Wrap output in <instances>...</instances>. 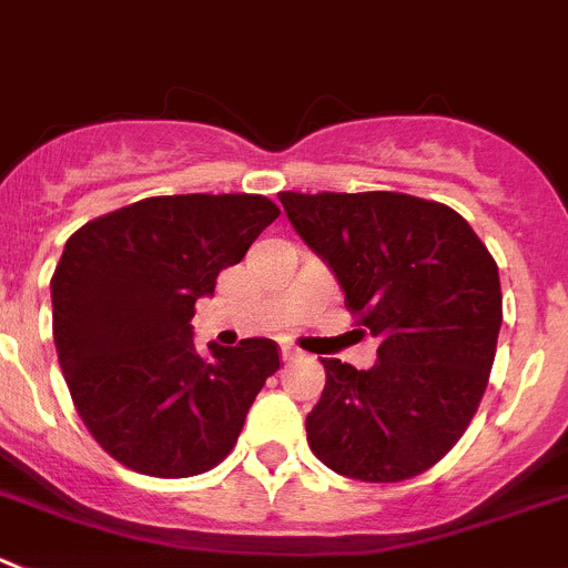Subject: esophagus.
Listing matches in <instances>:
<instances>
[{"instance_id":"obj_1","label":"esophagus","mask_w":568,"mask_h":568,"mask_svg":"<svg viewBox=\"0 0 568 568\" xmlns=\"http://www.w3.org/2000/svg\"><path fill=\"white\" fill-rule=\"evenodd\" d=\"M280 356H283V362H296V358H302V353L296 347H283L280 349Z\"/></svg>"}]
</instances>
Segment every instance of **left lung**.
Here are the masks:
<instances>
[{"label": "left lung", "mask_w": 568, "mask_h": 568, "mask_svg": "<svg viewBox=\"0 0 568 568\" xmlns=\"http://www.w3.org/2000/svg\"><path fill=\"white\" fill-rule=\"evenodd\" d=\"M280 201L336 274L349 314L381 338L369 369L322 358L311 452L349 479H412L452 452L485 395L501 327L496 260L437 201L386 190Z\"/></svg>", "instance_id": "obj_1"}]
</instances>
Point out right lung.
Returning a JSON list of instances; mask_svg holds the SVG:
<instances>
[{"label":"right lung","mask_w":568,"mask_h":568,"mask_svg":"<svg viewBox=\"0 0 568 568\" xmlns=\"http://www.w3.org/2000/svg\"><path fill=\"white\" fill-rule=\"evenodd\" d=\"M280 215L266 195H153L83 224L52 274L58 362L92 437L159 479L215 468L280 369L272 338L193 342L195 300Z\"/></svg>","instance_id":"1"}]
</instances>
